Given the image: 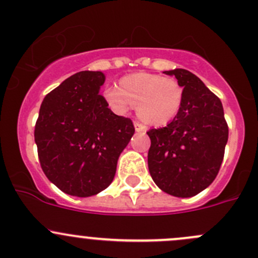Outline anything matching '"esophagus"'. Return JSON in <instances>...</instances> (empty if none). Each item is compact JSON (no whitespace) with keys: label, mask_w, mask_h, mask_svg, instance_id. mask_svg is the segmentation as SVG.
<instances>
[{"label":"esophagus","mask_w":258,"mask_h":258,"mask_svg":"<svg viewBox=\"0 0 258 258\" xmlns=\"http://www.w3.org/2000/svg\"><path fill=\"white\" fill-rule=\"evenodd\" d=\"M135 128H136V131L137 132H146V126L145 124H142L141 123V122H138V121H135Z\"/></svg>","instance_id":"34e87169"}]
</instances>
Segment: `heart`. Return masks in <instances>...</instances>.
<instances>
[{
  "instance_id": "obj_1",
  "label": "heart",
  "mask_w": 258,
  "mask_h": 258,
  "mask_svg": "<svg viewBox=\"0 0 258 258\" xmlns=\"http://www.w3.org/2000/svg\"><path fill=\"white\" fill-rule=\"evenodd\" d=\"M104 96L116 112L124 113L137 105V113L143 121L162 126L177 117L183 102V88L174 78L136 73L124 77L121 86H107Z\"/></svg>"
}]
</instances>
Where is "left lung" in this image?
I'll return each instance as SVG.
<instances>
[{"label":"left lung","mask_w":258,"mask_h":258,"mask_svg":"<svg viewBox=\"0 0 258 258\" xmlns=\"http://www.w3.org/2000/svg\"><path fill=\"white\" fill-rule=\"evenodd\" d=\"M164 73L177 78L183 88V102L170 123L147 132L151 138L148 169L165 193L194 197L218 175L229 127L220 99L197 75L185 69Z\"/></svg>","instance_id":"obj_1"}]
</instances>
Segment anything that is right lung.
Here are the masks:
<instances>
[{
  "label": "right lung",
  "mask_w": 258,
  "mask_h": 258,
  "mask_svg": "<svg viewBox=\"0 0 258 258\" xmlns=\"http://www.w3.org/2000/svg\"><path fill=\"white\" fill-rule=\"evenodd\" d=\"M101 72H80L43 100L34 128L40 167L54 185L86 198L113 180L121 152L135 134L130 118L117 116L99 94Z\"/></svg>",
  "instance_id": "add662e5"
}]
</instances>
